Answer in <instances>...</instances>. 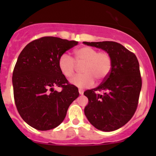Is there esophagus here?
<instances>
[{
	"label": "esophagus",
	"instance_id": "esophagus-1",
	"mask_svg": "<svg viewBox=\"0 0 156 156\" xmlns=\"http://www.w3.org/2000/svg\"><path fill=\"white\" fill-rule=\"evenodd\" d=\"M79 92H80V94L83 95V94H84V90L82 89H79Z\"/></svg>",
	"mask_w": 156,
	"mask_h": 156
}]
</instances>
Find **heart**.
Instances as JSON below:
<instances>
[{
	"label": "heart",
	"instance_id": "heart-1",
	"mask_svg": "<svg viewBox=\"0 0 156 156\" xmlns=\"http://www.w3.org/2000/svg\"><path fill=\"white\" fill-rule=\"evenodd\" d=\"M76 65H83L82 74H79L71 80V83L80 88L90 87L98 82L106 80L112 68V58L105 51L99 52L97 49L83 46L74 50V59L67 54L59 57L58 66L62 73L70 78L75 73Z\"/></svg>",
	"mask_w": 156,
	"mask_h": 156
}]
</instances>
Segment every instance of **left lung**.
Here are the masks:
<instances>
[{
    "mask_svg": "<svg viewBox=\"0 0 156 156\" xmlns=\"http://www.w3.org/2000/svg\"><path fill=\"white\" fill-rule=\"evenodd\" d=\"M109 53L112 68L109 76L97 88L84 92L89 103L84 114L96 129L113 131L129 122L137 108L142 80L135 54L118 42H84ZM104 90L103 95L96 91Z\"/></svg>",
    "mask_w": 156,
    "mask_h": 156,
    "instance_id": "8db88e82",
    "label": "left lung"
}]
</instances>
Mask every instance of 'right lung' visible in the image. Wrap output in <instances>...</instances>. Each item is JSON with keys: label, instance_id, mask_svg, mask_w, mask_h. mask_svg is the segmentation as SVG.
I'll use <instances>...</instances> for the list:
<instances>
[{"label": "right lung", "instance_id": "add662e5", "mask_svg": "<svg viewBox=\"0 0 156 156\" xmlns=\"http://www.w3.org/2000/svg\"><path fill=\"white\" fill-rule=\"evenodd\" d=\"M78 44L74 40L42 37L30 42L19 55L12 72L15 104L22 119L40 131L58 126L79 97L59 70V57ZM62 87L59 93L54 87Z\"/></svg>", "mask_w": 156, "mask_h": 156}]
</instances>
